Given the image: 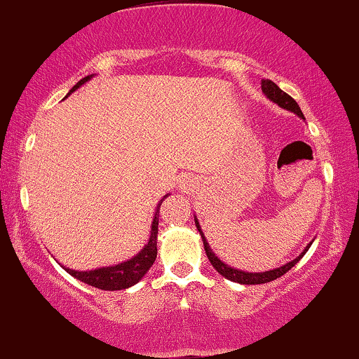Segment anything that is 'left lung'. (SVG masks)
I'll return each instance as SVG.
<instances>
[{
  "label": "left lung",
  "mask_w": 359,
  "mask_h": 359,
  "mask_svg": "<svg viewBox=\"0 0 359 359\" xmlns=\"http://www.w3.org/2000/svg\"><path fill=\"white\" fill-rule=\"evenodd\" d=\"M262 92L267 97L269 100H272V102H276L279 107L285 109V111L289 112H294L296 116L301 117V119H306L304 114H302L301 107H299L296 100L292 99L289 94H285L284 90H280L279 87L276 86V83L272 82V80H262ZM195 225L198 231H200L201 235V240H203V247H205V252H206V257H208V260L212 262V265L215 267V271H217L220 276L225 277V279H229L231 282H238V284H243V285H257V284H267V282H272L276 280L277 277L284 276L285 272H289L290 269L296 265L299 260L304 257V254L307 250H309V247L313 245V242L307 243L304 250H302V254L296 257L294 260H290L285 265H280V267L277 269H272V271H265V272H245V271H240V269H235V267H230V265H226L223 260H220L217 257V254L212 250V247H210V243L206 242L205 238V233L201 231V226H200V222H198V218L195 217Z\"/></svg>",
  "instance_id": "8db88e82"
}]
</instances>
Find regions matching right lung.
Returning a JSON list of instances; mask_svg holds the SVG:
<instances>
[{
    "instance_id": "right-lung-1",
    "label": "right lung",
    "mask_w": 359,
    "mask_h": 359,
    "mask_svg": "<svg viewBox=\"0 0 359 359\" xmlns=\"http://www.w3.org/2000/svg\"><path fill=\"white\" fill-rule=\"evenodd\" d=\"M94 75H87L82 80H79L74 87L70 88V92L67 94L69 97L72 92H75L80 86L88 82ZM168 196V195H166ZM164 196V198H166ZM163 198V200H164ZM163 200L158 203V208L154 212L153 223H151V235L149 240L142 250L133 257V259L126 260V262L109 265V267H100L94 269V271H74V269L62 267L65 269L70 276H74L75 279L83 282V284L92 285V287L102 289V290H122L128 289L130 285L137 284L142 277L146 276V272L149 271L151 265L154 264L156 255H158V223H159V206H161Z\"/></svg>"
}]
</instances>
